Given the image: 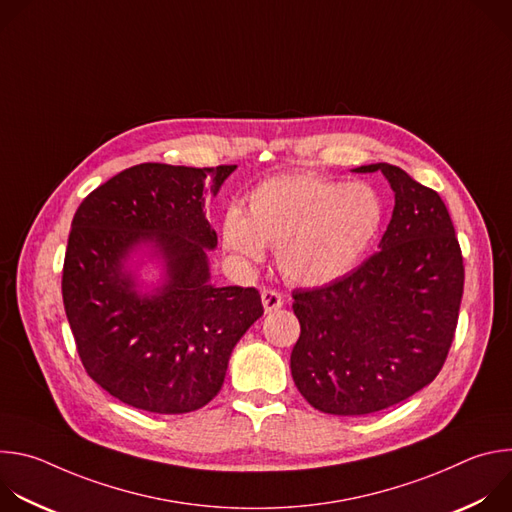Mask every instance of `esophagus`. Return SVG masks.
I'll list each match as a JSON object with an SVG mask.
<instances>
[{"instance_id":"obj_1","label":"esophagus","mask_w":512,"mask_h":512,"mask_svg":"<svg viewBox=\"0 0 512 512\" xmlns=\"http://www.w3.org/2000/svg\"><path fill=\"white\" fill-rule=\"evenodd\" d=\"M261 302H263V308H265L267 314H271V312H275L283 306V298H281V294H277L275 289H263L261 291Z\"/></svg>"}]
</instances>
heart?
<instances>
[{
    "instance_id": "1",
    "label": "heart",
    "mask_w": 512,
    "mask_h": 512,
    "mask_svg": "<svg viewBox=\"0 0 512 512\" xmlns=\"http://www.w3.org/2000/svg\"><path fill=\"white\" fill-rule=\"evenodd\" d=\"M383 225L385 202L373 186L296 172L257 184L245 212L231 206L223 214L221 241L241 265L261 263L265 245L275 247L285 279L322 287L360 263Z\"/></svg>"
}]
</instances>
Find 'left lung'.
Instances as JSON below:
<instances>
[{
	"instance_id": "obj_1",
	"label": "left lung",
	"mask_w": 512,
	"mask_h": 512,
	"mask_svg": "<svg viewBox=\"0 0 512 512\" xmlns=\"http://www.w3.org/2000/svg\"><path fill=\"white\" fill-rule=\"evenodd\" d=\"M381 172L395 206L379 251L342 279L294 291L302 332L291 377L302 397L332 415L397 405L442 371L464 291L462 251L435 190L391 164Z\"/></svg>"
}]
</instances>
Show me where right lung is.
<instances>
[{"label":"right lung","mask_w":512,"mask_h":512,"mask_svg":"<svg viewBox=\"0 0 512 512\" xmlns=\"http://www.w3.org/2000/svg\"><path fill=\"white\" fill-rule=\"evenodd\" d=\"M235 170L139 164L93 190L72 218L66 318L89 377L135 409L204 407L263 316L255 287L210 281L216 233L204 206Z\"/></svg>","instance_id":"1"}]
</instances>
